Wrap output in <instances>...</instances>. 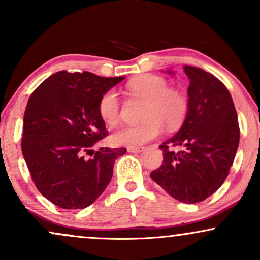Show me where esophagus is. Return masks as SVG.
<instances>
[{
  "instance_id": "34e87169",
  "label": "esophagus",
  "mask_w": 260,
  "mask_h": 260,
  "mask_svg": "<svg viewBox=\"0 0 260 260\" xmlns=\"http://www.w3.org/2000/svg\"><path fill=\"white\" fill-rule=\"evenodd\" d=\"M144 147H137V148H128L127 150L129 151V153H140V151L144 150Z\"/></svg>"
}]
</instances>
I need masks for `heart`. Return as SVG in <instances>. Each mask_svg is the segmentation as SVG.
Listing matches in <instances>:
<instances>
[{
	"label": "heart",
	"instance_id": "b5f03b06",
	"mask_svg": "<svg viewBox=\"0 0 260 260\" xmlns=\"http://www.w3.org/2000/svg\"><path fill=\"white\" fill-rule=\"evenodd\" d=\"M128 90L148 100L143 111L144 121L118 128L111 136L115 145L137 148L156 139L164 131L162 123L170 129L178 127L188 112V98L183 91L169 88V82L156 74H144L127 84ZM120 99L115 90L110 89L101 95L98 111L106 126H116L121 117Z\"/></svg>",
	"mask_w": 260,
	"mask_h": 260
}]
</instances>
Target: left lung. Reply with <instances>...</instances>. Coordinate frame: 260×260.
I'll return each instance as SVG.
<instances>
[{
    "instance_id": "left-lung-1",
    "label": "left lung",
    "mask_w": 260,
    "mask_h": 260,
    "mask_svg": "<svg viewBox=\"0 0 260 260\" xmlns=\"http://www.w3.org/2000/svg\"><path fill=\"white\" fill-rule=\"evenodd\" d=\"M189 79L188 112L176 136L162 143L164 161L150 177L183 203L203 202L221 187L234 164L240 126L225 84L213 74L183 66ZM176 146L182 150L176 152Z\"/></svg>"
}]
</instances>
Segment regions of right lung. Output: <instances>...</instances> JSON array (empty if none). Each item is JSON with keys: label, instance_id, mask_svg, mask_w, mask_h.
<instances>
[{"label": "right lung", "instance_id": "obj_1", "mask_svg": "<svg viewBox=\"0 0 260 260\" xmlns=\"http://www.w3.org/2000/svg\"><path fill=\"white\" fill-rule=\"evenodd\" d=\"M124 77L61 71L32 91L23 120L22 153L39 192L62 209H83L111 181L126 148L92 151L107 131L98 111L101 95ZM91 151L90 159L84 154Z\"/></svg>", "mask_w": 260, "mask_h": 260}]
</instances>
